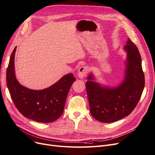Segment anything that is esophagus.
I'll list each match as a JSON object with an SVG mask.
<instances>
[{"instance_id": "esophagus-1", "label": "esophagus", "mask_w": 155, "mask_h": 155, "mask_svg": "<svg viewBox=\"0 0 155 155\" xmlns=\"http://www.w3.org/2000/svg\"><path fill=\"white\" fill-rule=\"evenodd\" d=\"M88 67L86 66H82L79 69L78 72V76L79 78H84L88 72Z\"/></svg>"}]
</instances>
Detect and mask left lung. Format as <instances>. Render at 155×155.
I'll return each mask as SVG.
<instances>
[{
	"label": "left lung",
	"instance_id": "left-lung-1",
	"mask_svg": "<svg viewBox=\"0 0 155 155\" xmlns=\"http://www.w3.org/2000/svg\"><path fill=\"white\" fill-rule=\"evenodd\" d=\"M127 53L124 80L115 88L93 81L92 74L86 83L92 116L102 123L118 121L130 114L137 106L144 88V74L138 48L128 39L124 46Z\"/></svg>",
	"mask_w": 155,
	"mask_h": 155
}]
</instances>
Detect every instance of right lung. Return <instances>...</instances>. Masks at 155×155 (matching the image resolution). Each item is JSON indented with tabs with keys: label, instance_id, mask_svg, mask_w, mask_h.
I'll use <instances>...</instances> for the list:
<instances>
[{
	"label": "right lung",
	"instance_id": "obj_1",
	"mask_svg": "<svg viewBox=\"0 0 155 155\" xmlns=\"http://www.w3.org/2000/svg\"><path fill=\"white\" fill-rule=\"evenodd\" d=\"M11 55L6 72V82L16 107L25 117L40 123H51L62 114L67 96L76 78L68 74L50 87L33 90L21 85L16 78L15 55Z\"/></svg>",
	"mask_w": 155,
	"mask_h": 155
}]
</instances>
